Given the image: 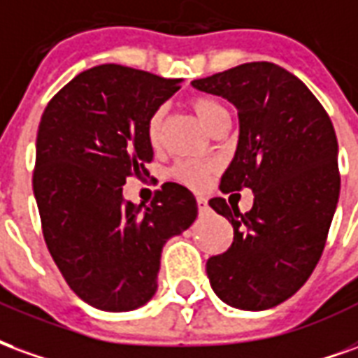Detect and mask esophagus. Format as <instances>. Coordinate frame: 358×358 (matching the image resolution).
Masks as SVG:
<instances>
[{"instance_id": "obj_1", "label": "esophagus", "mask_w": 358, "mask_h": 358, "mask_svg": "<svg viewBox=\"0 0 358 358\" xmlns=\"http://www.w3.org/2000/svg\"><path fill=\"white\" fill-rule=\"evenodd\" d=\"M196 204H198V210H200V213L208 211V198L206 196H196Z\"/></svg>"}]
</instances>
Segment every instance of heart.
Masks as SVG:
<instances>
[{
    "instance_id": "1",
    "label": "heart",
    "mask_w": 358,
    "mask_h": 358,
    "mask_svg": "<svg viewBox=\"0 0 358 358\" xmlns=\"http://www.w3.org/2000/svg\"><path fill=\"white\" fill-rule=\"evenodd\" d=\"M192 110L196 112V116L206 127H213L219 120L229 116V112L223 104L211 99V96H196L192 99ZM162 120H164V110H156L148 120V139L154 147L160 143L162 137ZM213 164L210 162H198V160H181L173 168V176L187 185L190 189H204L213 173Z\"/></svg>"
}]
</instances>
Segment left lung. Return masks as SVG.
I'll return each mask as SVG.
<instances>
[{
	"instance_id": "obj_1",
	"label": "left lung",
	"mask_w": 358,
	"mask_h": 358,
	"mask_svg": "<svg viewBox=\"0 0 358 358\" xmlns=\"http://www.w3.org/2000/svg\"><path fill=\"white\" fill-rule=\"evenodd\" d=\"M192 87L236 106L238 145L219 189L254 192L246 213L210 200L234 238L206 273L221 301L265 311L294 296L322 255L340 198L336 131L307 85L273 62H246Z\"/></svg>"
}]
</instances>
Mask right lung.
<instances>
[{
  "label": "right lung",
  "instance_id": "obj_1",
  "mask_svg": "<svg viewBox=\"0 0 358 358\" xmlns=\"http://www.w3.org/2000/svg\"><path fill=\"white\" fill-rule=\"evenodd\" d=\"M179 83L101 64L66 83L41 116L32 185L43 238L76 296L101 311L150 301L162 248L198 215L194 194L177 182H164L150 206L122 194L127 177L148 176V120Z\"/></svg>",
  "mask_w": 358,
  "mask_h": 358
}]
</instances>
